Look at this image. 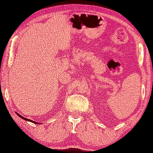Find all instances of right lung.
<instances>
[{
  "instance_id": "obj_1",
  "label": "right lung",
  "mask_w": 153,
  "mask_h": 153,
  "mask_svg": "<svg viewBox=\"0 0 153 153\" xmlns=\"http://www.w3.org/2000/svg\"><path fill=\"white\" fill-rule=\"evenodd\" d=\"M16 114L20 117H21L22 119H23V120H26V121H30V122H32V123H36V124H39V123H37V122H36V121H32V120H29V119H27V118H26V117H24L23 116H21L20 114H18V113H17L16 112Z\"/></svg>"
}]
</instances>
